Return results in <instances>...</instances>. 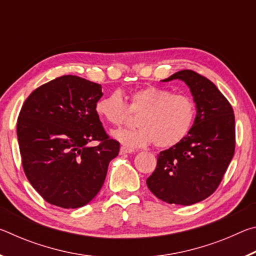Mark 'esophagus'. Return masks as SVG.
<instances>
[{
  "label": "esophagus",
  "instance_id": "esophagus-1",
  "mask_svg": "<svg viewBox=\"0 0 256 256\" xmlns=\"http://www.w3.org/2000/svg\"><path fill=\"white\" fill-rule=\"evenodd\" d=\"M120 154H132V152H134V150H133V149H130V148H126V146H120Z\"/></svg>",
  "mask_w": 256,
  "mask_h": 256
}]
</instances>
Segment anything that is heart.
<instances>
[{"label": "heart", "mask_w": 256, "mask_h": 256, "mask_svg": "<svg viewBox=\"0 0 256 256\" xmlns=\"http://www.w3.org/2000/svg\"><path fill=\"white\" fill-rule=\"evenodd\" d=\"M94 110L99 118L114 126L126 123L130 112L138 115V128L114 132L118 140L132 148L152 142L160 149L178 144L192 130L196 116L192 98L154 86L134 90L126 104L120 92H112L98 99Z\"/></svg>", "instance_id": "b5f03b06"}]
</instances>
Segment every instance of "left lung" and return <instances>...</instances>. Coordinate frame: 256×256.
I'll return each instance as SVG.
<instances>
[{"mask_svg":"<svg viewBox=\"0 0 256 256\" xmlns=\"http://www.w3.org/2000/svg\"><path fill=\"white\" fill-rule=\"evenodd\" d=\"M184 81L196 104L193 128L178 144L158 154L146 178L149 190L170 204L190 206L218 188L235 152V115L227 98L206 76L182 70L167 79Z\"/></svg>","mask_w":256,"mask_h":256,"instance_id":"1","label":"left lung"}]
</instances>
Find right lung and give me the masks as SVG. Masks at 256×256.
<instances>
[{
    "instance_id": "obj_1",
    "label": "right lung",
    "mask_w": 256,
    "mask_h": 256,
    "mask_svg": "<svg viewBox=\"0 0 256 256\" xmlns=\"http://www.w3.org/2000/svg\"><path fill=\"white\" fill-rule=\"evenodd\" d=\"M102 86L62 76L38 86L21 108L16 136L24 174L50 204L76 209L97 196L120 142L94 110ZM97 140L96 147L88 144Z\"/></svg>"
}]
</instances>
